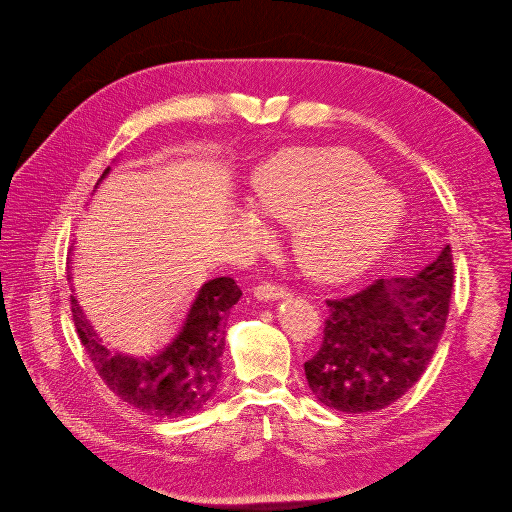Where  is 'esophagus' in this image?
<instances>
[{
  "instance_id": "obj_1",
  "label": "esophagus",
  "mask_w": 512,
  "mask_h": 512,
  "mask_svg": "<svg viewBox=\"0 0 512 512\" xmlns=\"http://www.w3.org/2000/svg\"><path fill=\"white\" fill-rule=\"evenodd\" d=\"M254 296L260 300H278V298H288L290 290L286 286L274 284V282H262L254 286Z\"/></svg>"
}]
</instances>
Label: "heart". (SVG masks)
I'll return each instance as SVG.
<instances>
[{"label": "heart", "instance_id": "b5f03b06", "mask_svg": "<svg viewBox=\"0 0 512 512\" xmlns=\"http://www.w3.org/2000/svg\"><path fill=\"white\" fill-rule=\"evenodd\" d=\"M377 181L351 149L298 147L256 169L252 201L260 216L294 226V258L306 274L343 282L365 272L401 228V199ZM240 222L260 232L254 212L242 210Z\"/></svg>", "mask_w": 512, "mask_h": 512}]
</instances>
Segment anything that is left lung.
<instances>
[{
  "instance_id": "left-lung-1",
  "label": "left lung",
  "mask_w": 512,
  "mask_h": 512,
  "mask_svg": "<svg viewBox=\"0 0 512 512\" xmlns=\"http://www.w3.org/2000/svg\"><path fill=\"white\" fill-rule=\"evenodd\" d=\"M454 286L452 248L418 276L379 278L329 298L323 343L304 363L317 399L339 412L369 414L397 401L434 357Z\"/></svg>"
}]
</instances>
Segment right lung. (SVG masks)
Wrapping results in <instances>:
<instances>
[{"label": "right lung", "instance_id": "add662e5", "mask_svg": "<svg viewBox=\"0 0 512 512\" xmlns=\"http://www.w3.org/2000/svg\"><path fill=\"white\" fill-rule=\"evenodd\" d=\"M109 173L105 169L102 177ZM100 177V179H102ZM242 290L230 276L203 284L175 341L151 359L111 357L82 317L72 298V321L94 369L107 387L139 412L155 418H179L199 412L222 377L226 317Z\"/></svg>", "mask_w": 512, "mask_h": 512}]
</instances>
